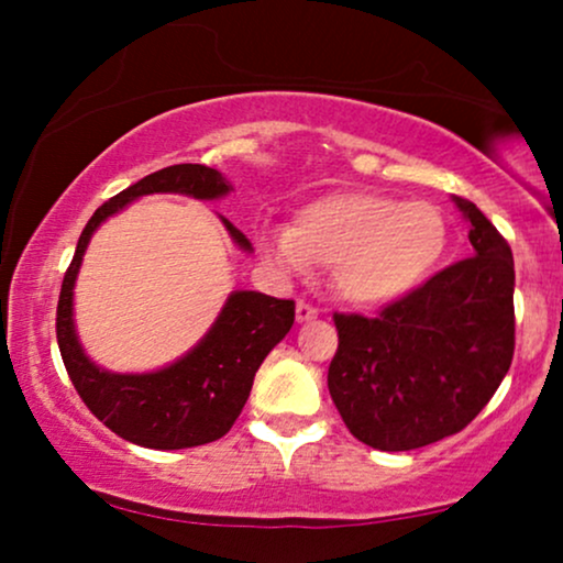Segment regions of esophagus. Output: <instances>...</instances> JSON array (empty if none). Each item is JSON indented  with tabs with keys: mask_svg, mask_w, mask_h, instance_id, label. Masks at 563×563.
<instances>
[{
	"mask_svg": "<svg viewBox=\"0 0 563 563\" xmlns=\"http://www.w3.org/2000/svg\"><path fill=\"white\" fill-rule=\"evenodd\" d=\"M314 318H318V309H314L312 303H307V301L296 303V320L309 322V320H314Z\"/></svg>",
	"mask_w": 563,
	"mask_h": 563,
	"instance_id": "esophagus-1",
	"label": "esophagus"
}]
</instances>
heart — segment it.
I'll return each instance as SVG.
<instances>
[{"label":"heart","instance_id":"obj_1","mask_svg":"<svg viewBox=\"0 0 563 563\" xmlns=\"http://www.w3.org/2000/svg\"><path fill=\"white\" fill-rule=\"evenodd\" d=\"M448 241L439 206L380 192H333L303 206L294 228L262 230L275 264L296 275L331 269L335 294L365 309L402 299L429 280Z\"/></svg>","mask_w":563,"mask_h":563}]
</instances>
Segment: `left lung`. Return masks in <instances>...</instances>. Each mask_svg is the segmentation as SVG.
I'll list each match as a JSON object with an SVG mask.
<instances>
[{"label": "left lung", "instance_id": "1", "mask_svg": "<svg viewBox=\"0 0 563 563\" xmlns=\"http://www.w3.org/2000/svg\"><path fill=\"white\" fill-rule=\"evenodd\" d=\"M471 256L380 309L333 314L328 389L346 429L384 452L426 448L474 421L514 360V254L471 200Z\"/></svg>", "mask_w": 563, "mask_h": 563}]
</instances>
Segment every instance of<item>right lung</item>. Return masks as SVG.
<instances>
[{"mask_svg":"<svg viewBox=\"0 0 563 563\" xmlns=\"http://www.w3.org/2000/svg\"><path fill=\"white\" fill-rule=\"evenodd\" d=\"M230 190L228 179L203 164H177L147 174L95 211L63 277L55 328L68 376L97 421L140 448L185 450L228 434L241 416L264 357L294 325L296 303L260 290H232L209 333L177 363L153 373H111L84 354L76 335L74 286L84 251L108 217L119 214L142 196L179 192L198 200H217ZM222 222L232 241L251 251L249 238L228 219Z\"/></svg>","mask_w":563,"mask_h":563,"instance_id":"obj_1","label":"right lung"}]
</instances>
